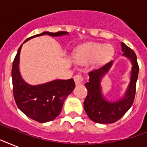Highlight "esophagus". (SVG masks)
<instances>
[{"mask_svg": "<svg viewBox=\"0 0 147 147\" xmlns=\"http://www.w3.org/2000/svg\"><path fill=\"white\" fill-rule=\"evenodd\" d=\"M74 79H75V82H76V85H80V84H82V83L84 82L85 78H84L82 75L78 74V75H76V76L74 77Z\"/></svg>", "mask_w": 147, "mask_h": 147, "instance_id": "34e87169", "label": "esophagus"}]
</instances>
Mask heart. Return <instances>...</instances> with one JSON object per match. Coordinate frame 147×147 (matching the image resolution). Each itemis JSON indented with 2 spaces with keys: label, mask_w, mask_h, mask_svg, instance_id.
Wrapping results in <instances>:
<instances>
[{
  "label": "heart",
  "mask_w": 147,
  "mask_h": 147,
  "mask_svg": "<svg viewBox=\"0 0 147 147\" xmlns=\"http://www.w3.org/2000/svg\"><path fill=\"white\" fill-rule=\"evenodd\" d=\"M114 54V48L111 44L90 42L80 47L76 51L75 59L79 63H86L96 60L99 63L107 62Z\"/></svg>",
  "instance_id": "heart-1"
}]
</instances>
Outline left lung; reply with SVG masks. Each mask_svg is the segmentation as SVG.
I'll use <instances>...</instances> for the list:
<instances>
[{
  "label": "left lung",
  "instance_id": "left-lung-1",
  "mask_svg": "<svg viewBox=\"0 0 147 147\" xmlns=\"http://www.w3.org/2000/svg\"><path fill=\"white\" fill-rule=\"evenodd\" d=\"M123 55L129 58L132 62L130 82L125 96L116 102H108L105 100L100 92V79L112 65L108 62L98 69L89 71V81L85 84L88 94L84 101V108L92 121L99 123H112L116 122L127 113L132 106L136 94L137 80L138 78L139 65L134 51L121 42Z\"/></svg>",
  "mask_w": 147,
  "mask_h": 147
}]
</instances>
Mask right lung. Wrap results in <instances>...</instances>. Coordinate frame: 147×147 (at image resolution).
I'll use <instances>...</instances> for the list:
<instances>
[{
	"instance_id": "right-lung-1",
	"label": "right lung",
	"mask_w": 147,
	"mask_h": 147,
	"mask_svg": "<svg viewBox=\"0 0 147 147\" xmlns=\"http://www.w3.org/2000/svg\"><path fill=\"white\" fill-rule=\"evenodd\" d=\"M67 32L59 31L56 33L43 32L26 39L45 34L58 36L67 34ZM22 45L18 49L13 62L12 81L13 93L17 107L24 114L34 121L45 123L54 120L59 115L63 103L66 97L71 93L76 84L73 78L68 80H55L40 85L26 84L20 76L19 71L20 53Z\"/></svg>"
}]
</instances>
